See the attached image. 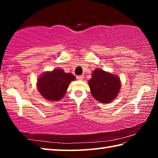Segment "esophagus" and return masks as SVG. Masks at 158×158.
<instances>
[{"label": "esophagus", "instance_id": "esophagus-1", "mask_svg": "<svg viewBox=\"0 0 158 158\" xmlns=\"http://www.w3.org/2000/svg\"><path fill=\"white\" fill-rule=\"evenodd\" d=\"M84 75H80V76H77V79H79V80H83L84 79Z\"/></svg>", "mask_w": 158, "mask_h": 158}]
</instances>
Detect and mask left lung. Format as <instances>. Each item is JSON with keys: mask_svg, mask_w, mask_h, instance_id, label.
Returning a JSON list of instances; mask_svg holds the SVG:
<instances>
[{"mask_svg": "<svg viewBox=\"0 0 158 158\" xmlns=\"http://www.w3.org/2000/svg\"><path fill=\"white\" fill-rule=\"evenodd\" d=\"M91 94L98 101L109 103L116 98L121 88L119 77L102 69H95L89 81Z\"/></svg>", "mask_w": 158, "mask_h": 158, "instance_id": "1", "label": "left lung"}]
</instances>
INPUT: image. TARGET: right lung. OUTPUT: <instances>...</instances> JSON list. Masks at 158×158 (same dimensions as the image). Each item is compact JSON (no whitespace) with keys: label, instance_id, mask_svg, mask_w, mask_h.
Listing matches in <instances>:
<instances>
[{"label":"right lung","instance_id":"add662e5","mask_svg":"<svg viewBox=\"0 0 158 158\" xmlns=\"http://www.w3.org/2000/svg\"><path fill=\"white\" fill-rule=\"evenodd\" d=\"M74 79L73 74L58 68L42 74L37 81V89L46 100L58 101L65 95L69 83Z\"/></svg>","mask_w":158,"mask_h":158}]
</instances>
